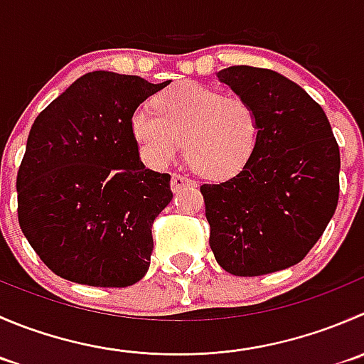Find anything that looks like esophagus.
I'll return each instance as SVG.
<instances>
[{"label":"esophagus","instance_id":"obj_1","mask_svg":"<svg viewBox=\"0 0 364 364\" xmlns=\"http://www.w3.org/2000/svg\"><path fill=\"white\" fill-rule=\"evenodd\" d=\"M186 186H196V181H193V179H190V178H186V176L172 174L171 188L174 190V192H179V190L186 188Z\"/></svg>","mask_w":364,"mask_h":364}]
</instances>
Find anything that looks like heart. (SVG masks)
Returning <instances> with one entry per match:
<instances>
[{
    "label": "heart",
    "mask_w": 364,
    "mask_h": 364,
    "mask_svg": "<svg viewBox=\"0 0 364 364\" xmlns=\"http://www.w3.org/2000/svg\"><path fill=\"white\" fill-rule=\"evenodd\" d=\"M156 114L140 108L132 132L151 167H165L186 147L190 164L208 178L238 174L256 151L261 119L250 101L181 81L154 100Z\"/></svg>",
    "instance_id": "b5f03b06"
}]
</instances>
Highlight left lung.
I'll return each mask as SVG.
<instances>
[{
  "mask_svg": "<svg viewBox=\"0 0 364 364\" xmlns=\"http://www.w3.org/2000/svg\"><path fill=\"white\" fill-rule=\"evenodd\" d=\"M261 119L249 164L200 193L217 263L240 277L297 264L333 218L340 147L329 119L297 83L270 69L232 65L217 74Z\"/></svg>",
  "mask_w": 364,
  "mask_h": 364,
  "instance_id": "1",
  "label": "left lung"
}]
</instances>
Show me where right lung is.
Segmentation results:
<instances>
[{
    "instance_id": "1",
    "label": "right lung",
    "mask_w": 364,
    "mask_h": 364,
    "mask_svg": "<svg viewBox=\"0 0 364 364\" xmlns=\"http://www.w3.org/2000/svg\"><path fill=\"white\" fill-rule=\"evenodd\" d=\"M168 83L94 70L35 119L17 171V217L56 276L101 288L146 276L151 228L172 190L171 176L140 161L132 117Z\"/></svg>"
}]
</instances>
